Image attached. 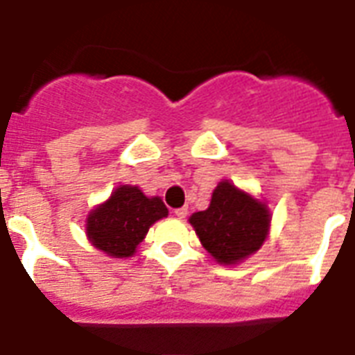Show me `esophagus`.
I'll return each instance as SVG.
<instances>
[{"label":"esophagus","instance_id":"34e87169","mask_svg":"<svg viewBox=\"0 0 355 355\" xmlns=\"http://www.w3.org/2000/svg\"><path fill=\"white\" fill-rule=\"evenodd\" d=\"M175 216H177L178 219H184V217L188 216V208H186V206H184V208H177V210H175Z\"/></svg>","mask_w":355,"mask_h":355}]
</instances>
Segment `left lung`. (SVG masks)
<instances>
[{
    "label": "left lung",
    "mask_w": 355,
    "mask_h": 355,
    "mask_svg": "<svg viewBox=\"0 0 355 355\" xmlns=\"http://www.w3.org/2000/svg\"><path fill=\"white\" fill-rule=\"evenodd\" d=\"M189 223L216 261L232 265L263 245L270 214L265 202L223 180L211 193L208 210L193 214Z\"/></svg>",
    "instance_id": "left-lung-1"
}]
</instances>
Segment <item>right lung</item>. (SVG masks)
<instances>
[{"label":"right lung","instance_id":"right-lung-1","mask_svg":"<svg viewBox=\"0 0 355 355\" xmlns=\"http://www.w3.org/2000/svg\"><path fill=\"white\" fill-rule=\"evenodd\" d=\"M162 217H167V208L160 197H145L138 186H119L107 202L90 211L86 236L108 256L128 258Z\"/></svg>","mask_w":355,"mask_h":355}]
</instances>
